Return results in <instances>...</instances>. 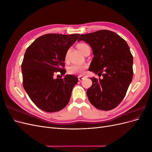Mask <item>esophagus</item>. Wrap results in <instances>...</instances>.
Masks as SVG:
<instances>
[{
	"label": "esophagus",
	"mask_w": 152,
	"mask_h": 152,
	"mask_svg": "<svg viewBox=\"0 0 152 152\" xmlns=\"http://www.w3.org/2000/svg\"><path fill=\"white\" fill-rule=\"evenodd\" d=\"M84 77H83V76H79L78 77V79H79V81H81L82 80H83L84 79Z\"/></svg>",
	"instance_id": "1"
}]
</instances>
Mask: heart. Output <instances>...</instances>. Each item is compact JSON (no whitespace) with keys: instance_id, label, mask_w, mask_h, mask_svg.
<instances>
[{"instance_id":"heart-1","label":"heart","mask_w":152,"mask_h":152,"mask_svg":"<svg viewBox=\"0 0 152 152\" xmlns=\"http://www.w3.org/2000/svg\"><path fill=\"white\" fill-rule=\"evenodd\" d=\"M77 48L82 53L84 54L86 50L88 49L89 46L87 44L85 43H80L77 45ZM68 57V52L66 53L65 59H67ZM87 66L86 65H72L70 66H69L68 68V72L70 74H75V75H82L84 74L85 70H86Z\"/></svg>"}]
</instances>
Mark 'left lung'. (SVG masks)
Returning <instances> with one entry per match:
<instances>
[{
  "instance_id": "left-lung-1",
  "label": "left lung",
  "mask_w": 152,
  "mask_h": 152,
  "mask_svg": "<svg viewBox=\"0 0 152 152\" xmlns=\"http://www.w3.org/2000/svg\"><path fill=\"white\" fill-rule=\"evenodd\" d=\"M83 40L93 50L94 58L89 70L103 79H90L93 82L87 89L90 103L104 111L112 110L125 96L133 77V57L127 43L113 31L102 30L81 35Z\"/></svg>"
}]
</instances>
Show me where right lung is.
Wrapping results in <instances>:
<instances>
[{
	"label": "right lung",
	"instance_id": "obj_1",
	"mask_svg": "<svg viewBox=\"0 0 152 152\" xmlns=\"http://www.w3.org/2000/svg\"><path fill=\"white\" fill-rule=\"evenodd\" d=\"M80 34H49L40 36L27 48L21 65L23 84L33 103L43 111L55 112L65 108L78 78L65 75V56ZM59 71L63 79H53Z\"/></svg>",
	"mask_w": 152,
	"mask_h": 152
}]
</instances>
